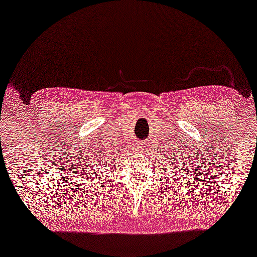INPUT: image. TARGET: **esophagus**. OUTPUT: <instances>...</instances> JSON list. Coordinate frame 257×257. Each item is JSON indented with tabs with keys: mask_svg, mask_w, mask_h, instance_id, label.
<instances>
[{
	"mask_svg": "<svg viewBox=\"0 0 257 257\" xmlns=\"http://www.w3.org/2000/svg\"><path fill=\"white\" fill-rule=\"evenodd\" d=\"M149 142L145 143V144H142V145L139 146H135V149H133V151H135V153L137 154V156H145L146 152H149Z\"/></svg>",
	"mask_w": 257,
	"mask_h": 257,
	"instance_id": "1",
	"label": "esophagus"
}]
</instances>
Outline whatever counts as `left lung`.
Here are the masks:
<instances>
[{
  "label": "left lung",
  "instance_id": "8db88e82",
  "mask_svg": "<svg viewBox=\"0 0 257 257\" xmlns=\"http://www.w3.org/2000/svg\"><path fill=\"white\" fill-rule=\"evenodd\" d=\"M167 159H168V161H167V164H168V168H167V170H171L172 172H173V173L174 174H177V177L178 178H175V179H173V180L175 181V180H177V181H179V180H180V179H181V172H179V168H180V164H179V163H182V161H179V163H177V158H174L173 157V159L174 160H172V158H170V157H167ZM165 163H166V160H165ZM184 166H185V165H184ZM172 167V168L171 169L170 167ZM175 168L177 170V171H173V168ZM185 168V167H184ZM189 171H191L192 172V170H191V167H189ZM187 174L188 175L186 176L182 175V177H184V178H187V177H189V175H188V171H187ZM186 181H187V180H186Z\"/></svg>",
  "mask_w": 257,
  "mask_h": 257
}]
</instances>
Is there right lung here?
I'll return each instance as SVG.
<instances>
[{
    "label": "right lung",
    "instance_id": "obj_1",
    "mask_svg": "<svg viewBox=\"0 0 257 257\" xmlns=\"http://www.w3.org/2000/svg\"><path fill=\"white\" fill-rule=\"evenodd\" d=\"M96 165H97V163H96ZM86 167H87V171H89V173H87V174H89V177L96 178L97 175H98V171H97V168H96V172H93V170H90V168H91V165H90V164H89V165H86ZM101 173H103V172H101ZM90 174H91V176L89 175ZM85 174H86V173H85ZM97 178H99V177H97ZM92 180H93V179H92Z\"/></svg>",
    "mask_w": 257,
    "mask_h": 257
}]
</instances>
